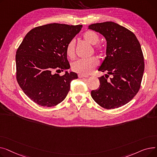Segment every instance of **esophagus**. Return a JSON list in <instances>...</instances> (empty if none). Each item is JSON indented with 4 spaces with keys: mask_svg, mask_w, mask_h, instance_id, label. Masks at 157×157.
<instances>
[{
    "mask_svg": "<svg viewBox=\"0 0 157 157\" xmlns=\"http://www.w3.org/2000/svg\"><path fill=\"white\" fill-rule=\"evenodd\" d=\"M78 77L79 78H88V76H85V75H82V74H79Z\"/></svg>",
    "mask_w": 157,
    "mask_h": 157,
    "instance_id": "esophagus-1",
    "label": "esophagus"
}]
</instances>
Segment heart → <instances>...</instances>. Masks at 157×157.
Segmentation results:
<instances>
[{"instance_id": "b5f03b06", "label": "heart", "mask_w": 157, "mask_h": 157, "mask_svg": "<svg viewBox=\"0 0 157 157\" xmlns=\"http://www.w3.org/2000/svg\"><path fill=\"white\" fill-rule=\"evenodd\" d=\"M83 39L86 43L90 44H95L99 40V36L96 32L92 30H87L83 34ZM94 49L100 56L105 52V47L101 44H95ZM66 54L70 59L75 56V44L74 40H71L66 46ZM98 62L95 57L88 59H79L71 63V69L73 71L82 75H88L96 68Z\"/></svg>"}]
</instances>
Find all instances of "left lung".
Listing matches in <instances>:
<instances>
[{
    "label": "left lung",
    "instance_id": "obj_1",
    "mask_svg": "<svg viewBox=\"0 0 157 157\" xmlns=\"http://www.w3.org/2000/svg\"><path fill=\"white\" fill-rule=\"evenodd\" d=\"M88 29L105 37L106 56L98 71L113 76L109 80L98 78L100 86L91 92L92 97L105 109L120 108L132 99L141 87L144 70L141 45L132 32L114 22L94 23Z\"/></svg>",
    "mask_w": 157,
    "mask_h": 157
}]
</instances>
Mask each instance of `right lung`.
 <instances>
[{
	"mask_svg": "<svg viewBox=\"0 0 157 157\" xmlns=\"http://www.w3.org/2000/svg\"><path fill=\"white\" fill-rule=\"evenodd\" d=\"M82 25L50 23L30 30L16 54V79L27 96L44 107L56 105L64 100L71 83L78 74L70 68L66 46L80 32ZM57 72V73H55Z\"/></svg>",
	"mask_w": 157,
	"mask_h": 157,
	"instance_id": "right-lung-1",
	"label": "right lung"
}]
</instances>
